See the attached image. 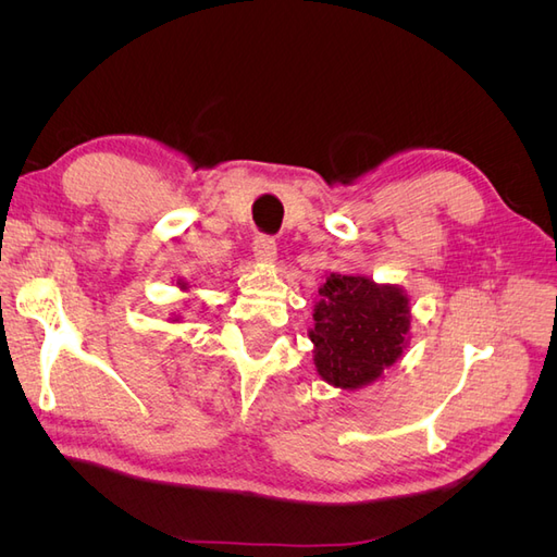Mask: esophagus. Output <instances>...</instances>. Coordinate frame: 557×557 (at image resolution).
I'll list each match as a JSON object with an SVG mask.
<instances>
[{
  "instance_id": "esophagus-1",
  "label": "esophagus",
  "mask_w": 557,
  "mask_h": 557,
  "mask_svg": "<svg viewBox=\"0 0 557 557\" xmlns=\"http://www.w3.org/2000/svg\"><path fill=\"white\" fill-rule=\"evenodd\" d=\"M252 258L262 264H269L276 260V242L269 237V234H258L256 239H252Z\"/></svg>"
}]
</instances>
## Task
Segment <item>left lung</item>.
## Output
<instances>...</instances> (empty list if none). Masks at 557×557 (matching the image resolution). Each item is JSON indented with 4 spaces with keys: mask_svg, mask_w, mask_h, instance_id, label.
Returning a JSON list of instances; mask_svg holds the SVG:
<instances>
[{
    "mask_svg": "<svg viewBox=\"0 0 557 557\" xmlns=\"http://www.w3.org/2000/svg\"><path fill=\"white\" fill-rule=\"evenodd\" d=\"M318 295L309 330L318 374L344 391L381 379L409 344V295L362 274H330Z\"/></svg>",
    "mask_w": 557,
    "mask_h": 557,
    "instance_id": "obj_1",
    "label": "left lung"
}]
</instances>
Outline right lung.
<instances>
[{
	"mask_svg": "<svg viewBox=\"0 0 557 557\" xmlns=\"http://www.w3.org/2000/svg\"><path fill=\"white\" fill-rule=\"evenodd\" d=\"M178 285H181V290L188 288V283H183V281H178ZM176 320H178V318H174V323H176Z\"/></svg>",
	"mask_w": 557,
	"mask_h": 557,
	"instance_id": "obj_1",
	"label": "right lung"
}]
</instances>
